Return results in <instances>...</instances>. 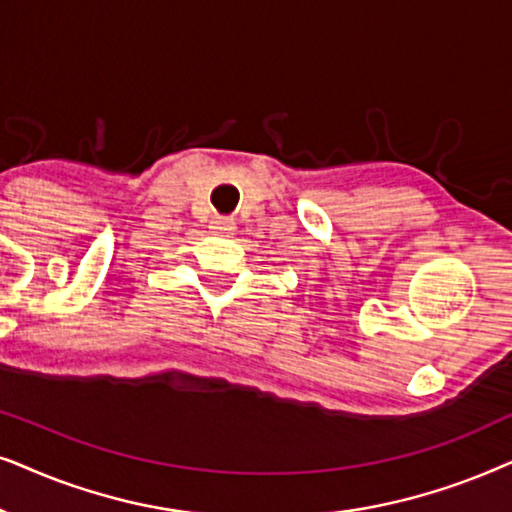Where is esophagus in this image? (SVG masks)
Here are the masks:
<instances>
[{
  "label": "esophagus",
  "mask_w": 512,
  "mask_h": 512,
  "mask_svg": "<svg viewBox=\"0 0 512 512\" xmlns=\"http://www.w3.org/2000/svg\"><path fill=\"white\" fill-rule=\"evenodd\" d=\"M234 220L231 217H215L213 222H210V234L215 236H231L234 234Z\"/></svg>",
  "instance_id": "34e87169"
}]
</instances>
